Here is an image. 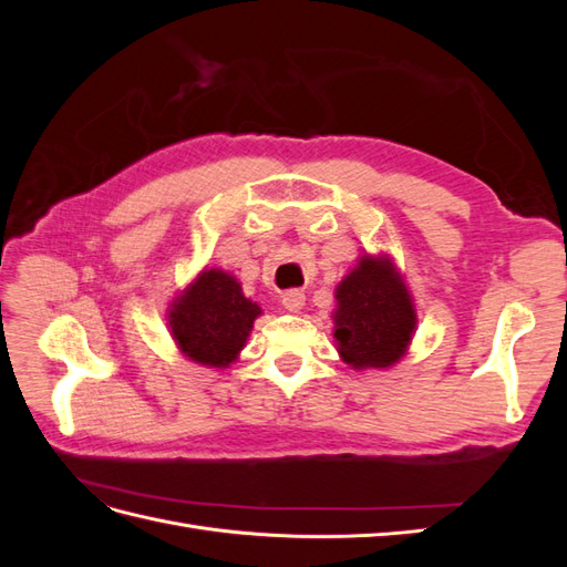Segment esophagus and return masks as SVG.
<instances>
[{
	"label": "esophagus",
	"instance_id": "esophagus-1",
	"mask_svg": "<svg viewBox=\"0 0 567 567\" xmlns=\"http://www.w3.org/2000/svg\"><path fill=\"white\" fill-rule=\"evenodd\" d=\"M284 307L288 312H300L302 307H305V293L302 290H298V288H293V290H288V293H284Z\"/></svg>",
	"mask_w": 567,
	"mask_h": 567
}]
</instances>
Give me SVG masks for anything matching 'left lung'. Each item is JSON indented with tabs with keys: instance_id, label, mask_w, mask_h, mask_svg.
I'll return each mask as SVG.
<instances>
[{
	"instance_id": "obj_1",
	"label": "left lung",
	"mask_w": 567,
	"mask_h": 567,
	"mask_svg": "<svg viewBox=\"0 0 567 567\" xmlns=\"http://www.w3.org/2000/svg\"><path fill=\"white\" fill-rule=\"evenodd\" d=\"M333 340L354 371L390 369L409 352L416 333V305L404 274L388 252L359 255L336 286Z\"/></svg>"
}]
</instances>
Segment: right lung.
I'll list each match as a JSON object with an SVG mask.
<instances>
[{
  "mask_svg": "<svg viewBox=\"0 0 567 567\" xmlns=\"http://www.w3.org/2000/svg\"><path fill=\"white\" fill-rule=\"evenodd\" d=\"M260 315L262 307L244 296L234 274L205 267L169 300L167 329L188 362L227 369L246 348Z\"/></svg>",
  "mask_w": 567,
  "mask_h": 567,
  "instance_id": "add662e5",
  "label": "right lung"
}]
</instances>
